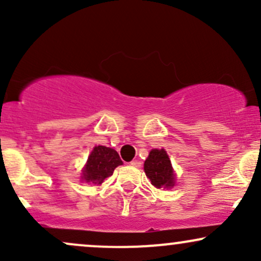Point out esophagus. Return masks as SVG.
Segmentation results:
<instances>
[{
	"instance_id": "esophagus-1",
	"label": "esophagus",
	"mask_w": 261,
	"mask_h": 261,
	"mask_svg": "<svg viewBox=\"0 0 261 261\" xmlns=\"http://www.w3.org/2000/svg\"><path fill=\"white\" fill-rule=\"evenodd\" d=\"M130 166L131 167H135V168H140L141 167V162L140 161H133V162H130Z\"/></svg>"
}]
</instances>
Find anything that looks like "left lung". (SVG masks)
Wrapping results in <instances>:
<instances>
[{
  "instance_id": "obj_1",
  "label": "left lung",
  "mask_w": 261,
  "mask_h": 261,
  "mask_svg": "<svg viewBox=\"0 0 261 261\" xmlns=\"http://www.w3.org/2000/svg\"><path fill=\"white\" fill-rule=\"evenodd\" d=\"M143 168L155 188H170L174 185V173L168 154L164 149H152L145 161Z\"/></svg>"
}]
</instances>
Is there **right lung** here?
<instances>
[{
	"mask_svg": "<svg viewBox=\"0 0 261 261\" xmlns=\"http://www.w3.org/2000/svg\"><path fill=\"white\" fill-rule=\"evenodd\" d=\"M122 164L115 149L106 146H95L83 170V176L86 181H92L94 184H101L108 176L113 174L114 169Z\"/></svg>",
	"mask_w": 261,
	"mask_h": 261,
	"instance_id": "obj_1",
	"label": "right lung"
}]
</instances>
